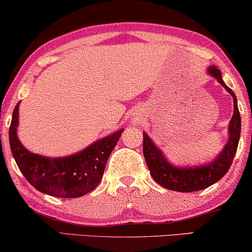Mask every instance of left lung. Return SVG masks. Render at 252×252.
Segmentation results:
<instances>
[{"instance_id": "left-lung-1", "label": "left lung", "mask_w": 252, "mask_h": 252, "mask_svg": "<svg viewBox=\"0 0 252 252\" xmlns=\"http://www.w3.org/2000/svg\"><path fill=\"white\" fill-rule=\"evenodd\" d=\"M208 71L233 97L234 113L230 121V126H228L230 138H228L227 144L225 145L222 153L217 156L214 162L201 167L179 168L172 166L165 159L162 152L153 144L147 134L144 133L142 152H144L150 175L158 185L168 190L179 191V192H191V191L206 189L216 183L227 173L234 159L239 145L240 133H241V116H240L235 94L224 84L220 71L216 66H210Z\"/></svg>"}]
</instances>
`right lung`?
Segmentation results:
<instances>
[{
    "instance_id": "obj_1",
    "label": "right lung",
    "mask_w": 252,
    "mask_h": 252,
    "mask_svg": "<svg viewBox=\"0 0 252 252\" xmlns=\"http://www.w3.org/2000/svg\"><path fill=\"white\" fill-rule=\"evenodd\" d=\"M19 103L9 130L12 155L27 181L40 192L60 198H78L93 191L103 178L105 165L123 130L105 137L76 155L48 158L28 152L17 137Z\"/></svg>"
}]
</instances>
